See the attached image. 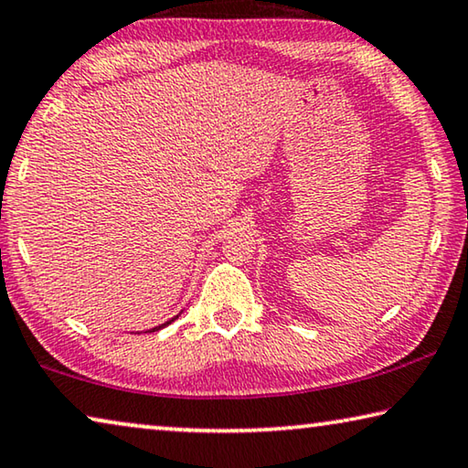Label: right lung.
Masks as SVG:
<instances>
[{
	"mask_svg": "<svg viewBox=\"0 0 468 468\" xmlns=\"http://www.w3.org/2000/svg\"><path fill=\"white\" fill-rule=\"evenodd\" d=\"M181 316V313L179 314H176V316H173V318H168V321L166 323H162V324H158V327H154V329H150V331H147V333H154V331H160V329H165V327H168V324L170 323H175L176 321V318H179Z\"/></svg>",
	"mask_w": 468,
	"mask_h": 468,
	"instance_id": "obj_1",
	"label": "right lung"
}]
</instances>
